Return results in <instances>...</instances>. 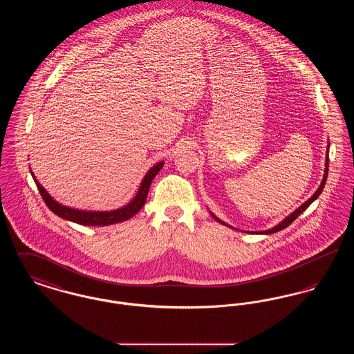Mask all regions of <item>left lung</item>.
<instances>
[{"label":"left lung","mask_w":354,"mask_h":354,"mask_svg":"<svg viewBox=\"0 0 354 354\" xmlns=\"http://www.w3.org/2000/svg\"><path fill=\"white\" fill-rule=\"evenodd\" d=\"M328 169H329V143H328V151H326V159H325V172H324V178H322V182H321L320 187L317 188V191L306 201V202L303 203L296 211H293L290 215H288L286 219L283 220V221H280L277 225H274L273 228H270V230H267V231H260V232H252V234H263V235H270V234H274V232H279V231H281V230H284L286 228L288 225H290V223H293L295 220L297 219L299 216H300V214H303L304 211L312 204V203L315 202L319 196H320L321 192H322V189H324V185L326 183V178H328ZM211 214V216L214 218V219L216 220L218 223L220 224H224V225H228V224H225L224 221H221L219 218H216L212 212H209ZM228 227H231V225H228ZM232 228V227H231Z\"/></svg>","instance_id":"8db88e82"}]
</instances>
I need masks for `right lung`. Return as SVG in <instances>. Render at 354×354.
<instances>
[{"mask_svg":"<svg viewBox=\"0 0 354 354\" xmlns=\"http://www.w3.org/2000/svg\"><path fill=\"white\" fill-rule=\"evenodd\" d=\"M163 165H165V162H159L153 167L149 169V172L145 175V178L140 183V187H139L134 199L129 204H126L124 207L114 209V211H84V209H75V208H70L66 205H62V204L55 202L48 194V191L39 185V182L35 179L32 169H30V174L33 176L34 182L37 185V188H38L44 202L46 203L49 209L51 212H54L57 216L68 220V221H73V223H77V224H82V225L103 227V225H110V224H115V223L130 219V218L134 216L135 214H138L140 211V208L145 205L146 199H147L152 179L156 176V174L163 167Z\"/></svg>","mask_w":354,"mask_h":354,"instance_id":"add662e5","label":"right lung"}]
</instances>
